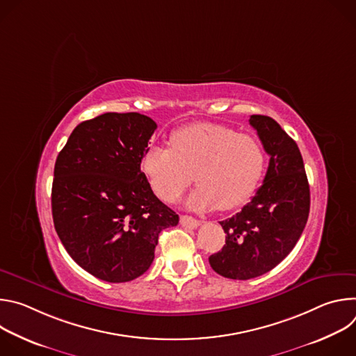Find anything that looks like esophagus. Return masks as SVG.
Listing matches in <instances>:
<instances>
[{"label": "esophagus", "instance_id": "34e87169", "mask_svg": "<svg viewBox=\"0 0 356 356\" xmlns=\"http://www.w3.org/2000/svg\"><path fill=\"white\" fill-rule=\"evenodd\" d=\"M180 224H181L183 227H186V228L194 229V228H197V227L200 225V221L195 220V218H193V217H190V216H181V217H180Z\"/></svg>", "mask_w": 356, "mask_h": 356}]
</instances>
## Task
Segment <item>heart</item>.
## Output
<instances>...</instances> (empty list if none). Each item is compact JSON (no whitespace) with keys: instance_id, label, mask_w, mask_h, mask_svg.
I'll return each mask as SVG.
<instances>
[{"instance_id":"obj_1","label":"heart","mask_w":356,"mask_h":356,"mask_svg":"<svg viewBox=\"0 0 356 356\" xmlns=\"http://www.w3.org/2000/svg\"><path fill=\"white\" fill-rule=\"evenodd\" d=\"M172 146L152 145L140 169L154 193L176 200L193 181L198 187L187 200L193 210H232L257 190L265 170L262 142L218 124H195L177 129Z\"/></svg>"}]
</instances>
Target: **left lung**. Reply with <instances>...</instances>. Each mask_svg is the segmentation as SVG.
Segmentation results:
<instances>
[{
    "instance_id": "1",
    "label": "left lung",
    "mask_w": 356,
    "mask_h": 356,
    "mask_svg": "<svg viewBox=\"0 0 356 356\" xmlns=\"http://www.w3.org/2000/svg\"><path fill=\"white\" fill-rule=\"evenodd\" d=\"M249 124L270 156L264 184L243 209L220 221L225 245L209 258L221 276L248 280L268 273L296 246L310 213V186L297 143L270 117Z\"/></svg>"
}]
</instances>
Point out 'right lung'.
Listing matches in <instances>:
<instances>
[{
    "mask_svg": "<svg viewBox=\"0 0 356 356\" xmlns=\"http://www.w3.org/2000/svg\"><path fill=\"white\" fill-rule=\"evenodd\" d=\"M156 122L107 113L79 124L55 163L52 216L72 259L110 283L143 275L179 216L154 194L140 161Z\"/></svg>",
    "mask_w": 356,
    "mask_h": 356,
    "instance_id": "add662e5",
    "label": "right lung"
}]
</instances>
